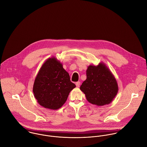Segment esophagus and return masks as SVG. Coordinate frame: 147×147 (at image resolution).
<instances>
[{"mask_svg":"<svg viewBox=\"0 0 147 147\" xmlns=\"http://www.w3.org/2000/svg\"><path fill=\"white\" fill-rule=\"evenodd\" d=\"M76 86H77V87H79L80 86V82H76Z\"/></svg>","mask_w":147,"mask_h":147,"instance_id":"obj_1","label":"esophagus"}]
</instances>
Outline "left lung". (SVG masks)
Listing matches in <instances>:
<instances>
[{
  "label": "left lung",
  "instance_id": "left-lung-1",
  "mask_svg": "<svg viewBox=\"0 0 147 147\" xmlns=\"http://www.w3.org/2000/svg\"><path fill=\"white\" fill-rule=\"evenodd\" d=\"M86 79L80 87L87 101L98 106L110 104L117 96L118 85L115 78L103 62L89 65Z\"/></svg>",
  "mask_w": 147,
  "mask_h": 147
}]
</instances>
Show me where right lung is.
Masks as SVG:
<instances>
[{"instance_id":"right-lung-1","label":"right lung","mask_w":147,"mask_h":147,"mask_svg":"<svg viewBox=\"0 0 147 147\" xmlns=\"http://www.w3.org/2000/svg\"><path fill=\"white\" fill-rule=\"evenodd\" d=\"M75 87L62 63L53 57L43 63L36 76L33 92L42 107L57 110L64 105L69 92Z\"/></svg>"}]
</instances>
